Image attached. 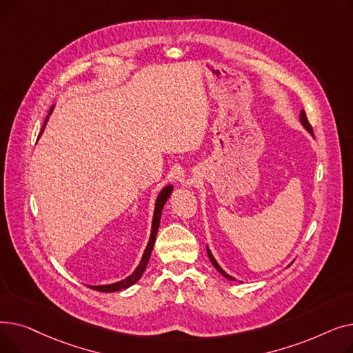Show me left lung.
<instances>
[{
    "instance_id": "8db88e82",
    "label": "left lung",
    "mask_w": 353,
    "mask_h": 353,
    "mask_svg": "<svg viewBox=\"0 0 353 353\" xmlns=\"http://www.w3.org/2000/svg\"><path fill=\"white\" fill-rule=\"evenodd\" d=\"M299 121H301V124L303 125V128L306 130V132L313 137V128H312V125L309 124V121H307V119H306V113H305V110H301V114H299ZM206 250H208V256H209V259H210V262H212V265L214 266V269L221 274V276H223V277H226V279L228 281H236L234 279V277L233 276H230V274H228L223 269H221L220 266H219V263L216 262V259H214V256L212 254V252H210V249L209 248H206ZM292 265V263H290ZM289 265V266H290Z\"/></svg>"
}]
</instances>
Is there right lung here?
Here are the masks:
<instances>
[{"instance_id":"1","label":"right lung","mask_w":353,"mask_h":353,"mask_svg":"<svg viewBox=\"0 0 353 353\" xmlns=\"http://www.w3.org/2000/svg\"><path fill=\"white\" fill-rule=\"evenodd\" d=\"M52 110H54V105L51 107L50 113H48V116H47V119H46V121H44V125H43V130H41L40 136H41L43 132H44V128H46V125H47V123H48V119H50V116H51V113H52ZM40 136H39V139H40ZM172 192H173V184H167V186H164V188L160 190V193L157 194V199H156V203H154V213H153L150 237H148V242H147V246H145L144 253H143V256H141V261H140L139 266L134 269V272H133L132 274H130V276H127L125 279H123V281H120V282H116V283H108V285H90L91 289L99 290V292H104V293H111V292H119V290L127 289V288L133 286L136 282L140 281V277L143 276V273H144V270H145V268H147L148 261H150V254H152V250H153V246H154V242H156V236H157V232H159V226H160V217H161L163 208H164V205H165L167 199L170 197Z\"/></svg>"}]
</instances>
